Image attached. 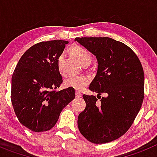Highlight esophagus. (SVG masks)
<instances>
[{"label":"esophagus","mask_w":157,"mask_h":157,"mask_svg":"<svg viewBox=\"0 0 157 157\" xmlns=\"http://www.w3.org/2000/svg\"><path fill=\"white\" fill-rule=\"evenodd\" d=\"M82 94L79 92V91H75V97L76 98H81L82 97Z\"/></svg>","instance_id":"esophagus-1"}]
</instances>
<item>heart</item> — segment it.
Instances as JSON below:
<instances>
[{
    "instance_id": "obj_1",
    "label": "heart",
    "mask_w": 157,
    "mask_h": 157,
    "mask_svg": "<svg viewBox=\"0 0 157 157\" xmlns=\"http://www.w3.org/2000/svg\"><path fill=\"white\" fill-rule=\"evenodd\" d=\"M71 52L75 57L78 60L82 66L90 65L92 61V56L88 50L81 46L75 45L71 48ZM64 59V53H61L58 57V69L60 73H63L62 65ZM64 86L67 88H73L77 90H81L89 83V78L83 75H69L64 79Z\"/></svg>"
}]
</instances>
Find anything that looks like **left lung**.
I'll use <instances>...</instances> for the list:
<instances>
[{"label":"left lung","instance_id":"obj_1","mask_svg":"<svg viewBox=\"0 0 157 157\" xmlns=\"http://www.w3.org/2000/svg\"><path fill=\"white\" fill-rule=\"evenodd\" d=\"M97 57L98 71L90 90L107 94L100 101L84 94L86 106L78 117L79 131L94 144L108 143L125 134L144 99V71L134 51L111 37H76Z\"/></svg>","mask_w":157,"mask_h":157}]
</instances>
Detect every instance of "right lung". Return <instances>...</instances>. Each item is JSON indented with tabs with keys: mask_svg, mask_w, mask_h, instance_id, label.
Instances as JSON below:
<instances>
[{
	"mask_svg": "<svg viewBox=\"0 0 157 157\" xmlns=\"http://www.w3.org/2000/svg\"><path fill=\"white\" fill-rule=\"evenodd\" d=\"M68 41H41L24 52L12 77L11 100L20 123L34 132L50 130L61 111L75 98V89L60 91L58 57Z\"/></svg>",
	"mask_w": 157,
	"mask_h": 157,
	"instance_id": "1",
	"label": "right lung"
}]
</instances>
